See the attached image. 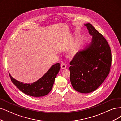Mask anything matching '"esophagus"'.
Returning a JSON list of instances; mask_svg holds the SVG:
<instances>
[{"mask_svg":"<svg viewBox=\"0 0 121 121\" xmlns=\"http://www.w3.org/2000/svg\"><path fill=\"white\" fill-rule=\"evenodd\" d=\"M61 67L62 69H65L67 68V66H66L65 64H62L61 65Z\"/></svg>","mask_w":121,"mask_h":121,"instance_id":"esophagus-1","label":"esophagus"}]
</instances>
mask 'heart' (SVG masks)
<instances>
[{
  "label": "heart",
  "mask_w": 121,
  "mask_h": 121,
  "mask_svg": "<svg viewBox=\"0 0 121 121\" xmlns=\"http://www.w3.org/2000/svg\"><path fill=\"white\" fill-rule=\"evenodd\" d=\"M79 50V49L78 47H76L72 49L71 50L70 52V56L72 58L75 57L77 55L78 53Z\"/></svg>",
  "instance_id": "obj_1"
}]
</instances>
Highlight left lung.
I'll return each instance as SVG.
<instances>
[{"label":"left lung","instance_id":"obj_1","mask_svg":"<svg viewBox=\"0 0 121 121\" xmlns=\"http://www.w3.org/2000/svg\"><path fill=\"white\" fill-rule=\"evenodd\" d=\"M91 41L74 57L69 67L70 81L75 91L82 93L95 91L110 72L112 54L108 43L91 24H84Z\"/></svg>","mask_w":121,"mask_h":121}]
</instances>
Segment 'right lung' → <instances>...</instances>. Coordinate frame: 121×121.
Here are the masks:
<instances>
[{
    "instance_id": "obj_1",
    "label": "right lung",
    "mask_w": 121,
    "mask_h": 121,
    "mask_svg": "<svg viewBox=\"0 0 121 121\" xmlns=\"http://www.w3.org/2000/svg\"><path fill=\"white\" fill-rule=\"evenodd\" d=\"M60 68V64H55L39 79L32 83H24L19 81L9 74L12 82L21 91L32 96L41 97L48 95L52 90L55 79Z\"/></svg>"
}]
</instances>
